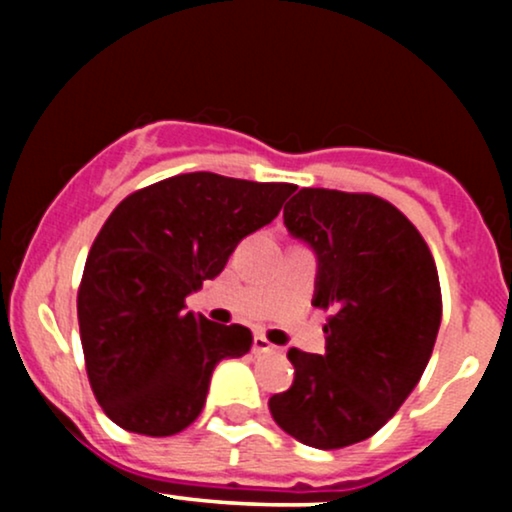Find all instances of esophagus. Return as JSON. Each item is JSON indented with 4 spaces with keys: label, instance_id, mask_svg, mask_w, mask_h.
Returning a JSON list of instances; mask_svg holds the SVG:
<instances>
[{
    "label": "esophagus",
    "instance_id": "obj_1",
    "mask_svg": "<svg viewBox=\"0 0 512 512\" xmlns=\"http://www.w3.org/2000/svg\"><path fill=\"white\" fill-rule=\"evenodd\" d=\"M252 351H255V354H279L281 349L279 346L269 344L264 334H255V339H252Z\"/></svg>",
    "mask_w": 512,
    "mask_h": 512
}]
</instances>
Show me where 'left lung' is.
Segmentation results:
<instances>
[{"label": "left lung", "instance_id": "1", "mask_svg": "<svg viewBox=\"0 0 512 512\" xmlns=\"http://www.w3.org/2000/svg\"><path fill=\"white\" fill-rule=\"evenodd\" d=\"M284 223L313 248V305L332 315L325 354L289 351L296 378L269 411L303 445L339 450L378 433L424 375L443 315L438 269L414 223L366 192L303 187Z\"/></svg>", "mask_w": 512, "mask_h": 512}]
</instances>
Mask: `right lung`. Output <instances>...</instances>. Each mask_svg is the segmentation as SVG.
Instances as JSON below:
<instances>
[{
	"mask_svg": "<svg viewBox=\"0 0 512 512\" xmlns=\"http://www.w3.org/2000/svg\"><path fill=\"white\" fill-rule=\"evenodd\" d=\"M293 190L185 173L117 204L88 250L76 296L88 383L110 421L163 438L202 414L216 363L248 354L252 332L185 313V298L219 276Z\"/></svg>",
	"mask_w": 512,
	"mask_h": 512,
	"instance_id": "obj_1",
	"label": "right lung"
}]
</instances>
